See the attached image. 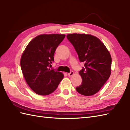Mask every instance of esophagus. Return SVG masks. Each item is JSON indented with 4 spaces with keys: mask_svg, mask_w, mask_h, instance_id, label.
<instances>
[{
    "mask_svg": "<svg viewBox=\"0 0 130 130\" xmlns=\"http://www.w3.org/2000/svg\"><path fill=\"white\" fill-rule=\"evenodd\" d=\"M73 74H74V71H71L70 73H68V75L69 76H71L73 75Z\"/></svg>",
    "mask_w": 130,
    "mask_h": 130,
    "instance_id": "obj_1",
    "label": "esophagus"
}]
</instances>
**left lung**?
I'll return each mask as SVG.
<instances>
[{"label":"left lung","instance_id":"1","mask_svg":"<svg viewBox=\"0 0 130 130\" xmlns=\"http://www.w3.org/2000/svg\"><path fill=\"white\" fill-rule=\"evenodd\" d=\"M67 37L73 45L80 61L84 63V67L79 71L82 83L76 90L85 96L95 94L111 75V55L100 40L93 36L73 34Z\"/></svg>","mask_w":130,"mask_h":130}]
</instances>
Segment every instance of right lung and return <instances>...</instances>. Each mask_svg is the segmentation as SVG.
<instances>
[{"mask_svg": "<svg viewBox=\"0 0 130 130\" xmlns=\"http://www.w3.org/2000/svg\"><path fill=\"white\" fill-rule=\"evenodd\" d=\"M65 35H41L34 38L22 55L21 67L27 84L38 95H46L56 89L63 75L49 69L54 55Z\"/></svg>", "mask_w": 130, "mask_h": 130, "instance_id": "1", "label": "right lung"}]
</instances>
